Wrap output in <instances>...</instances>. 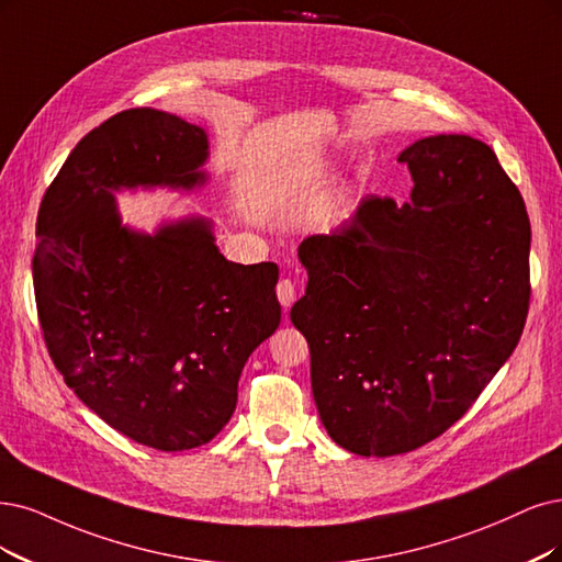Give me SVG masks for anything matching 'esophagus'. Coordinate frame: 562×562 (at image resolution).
I'll list each match as a JSON object with an SVG mask.
<instances>
[{
	"label": "esophagus",
	"instance_id": "34e87169",
	"mask_svg": "<svg viewBox=\"0 0 562 562\" xmlns=\"http://www.w3.org/2000/svg\"><path fill=\"white\" fill-rule=\"evenodd\" d=\"M276 292H278V301L284 307H289V305L294 303V299H296V284L292 280H280L278 286H276Z\"/></svg>",
	"mask_w": 562,
	"mask_h": 562
}]
</instances>
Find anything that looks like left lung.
<instances>
[{
  "mask_svg": "<svg viewBox=\"0 0 562 562\" xmlns=\"http://www.w3.org/2000/svg\"><path fill=\"white\" fill-rule=\"evenodd\" d=\"M412 201L366 196L340 232L307 236L292 322L330 438L396 456L459 422L509 359L530 305V220L486 143L440 134L398 157Z\"/></svg>",
  "mask_w": 562,
  "mask_h": 562,
  "instance_id": "left-lung-1",
  "label": "left lung"
}]
</instances>
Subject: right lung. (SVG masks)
Instances as JSON below:
<instances>
[{
  "label": "right lung",
  "instance_id": "obj_1",
  "mask_svg": "<svg viewBox=\"0 0 562 562\" xmlns=\"http://www.w3.org/2000/svg\"><path fill=\"white\" fill-rule=\"evenodd\" d=\"M205 157L196 124L122 111L80 138L36 217L34 296L55 368L103 422L159 451L215 438L247 357L280 324L278 263L226 261L211 222L120 226L111 192L190 190Z\"/></svg>",
  "mask_w": 562,
  "mask_h": 562
}]
</instances>
